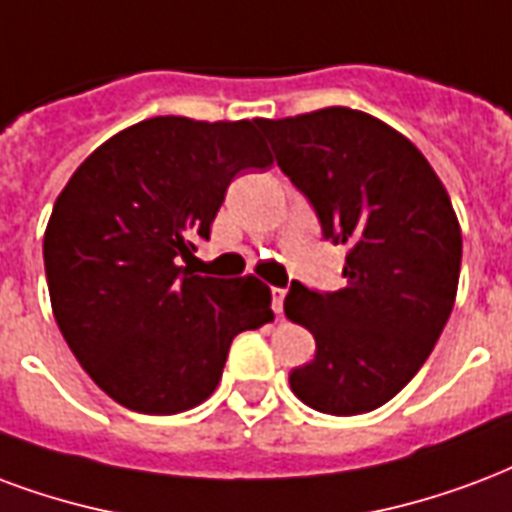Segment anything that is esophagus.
<instances>
[{"label":"esophagus","instance_id":"1","mask_svg":"<svg viewBox=\"0 0 512 512\" xmlns=\"http://www.w3.org/2000/svg\"><path fill=\"white\" fill-rule=\"evenodd\" d=\"M282 304H285V290L282 287H271V309L276 314H282Z\"/></svg>","mask_w":512,"mask_h":512}]
</instances>
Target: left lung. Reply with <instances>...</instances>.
<instances>
[{
  "instance_id": "8db88e82",
  "label": "left lung",
  "mask_w": 512,
  "mask_h": 512,
  "mask_svg": "<svg viewBox=\"0 0 512 512\" xmlns=\"http://www.w3.org/2000/svg\"><path fill=\"white\" fill-rule=\"evenodd\" d=\"M260 130L323 238L344 244L347 285H290L285 312L314 358L290 372L312 410L361 415L391 401L434 350L456 301L461 230L437 173L401 132L352 108L263 119Z\"/></svg>"
}]
</instances>
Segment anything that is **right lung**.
Instances as JSON below:
<instances>
[{"label":"right lung","instance_id":"1","mask_svg":"<svg viewBox=\"0 0 512 512\" xmlns=\"http://www.w3.org/2000/svg\"><path fill=\"white\" fill-rule=\"evenodd\" d=\"M263 119L132 124L86 157L43 241L51 306L86 374L121 407L176 415L208 399L241 331L268 320L255 276L189 271L241 170L268 168Z\"/></svg>","mask_w":512,"mask_h":512}]
</instances>
